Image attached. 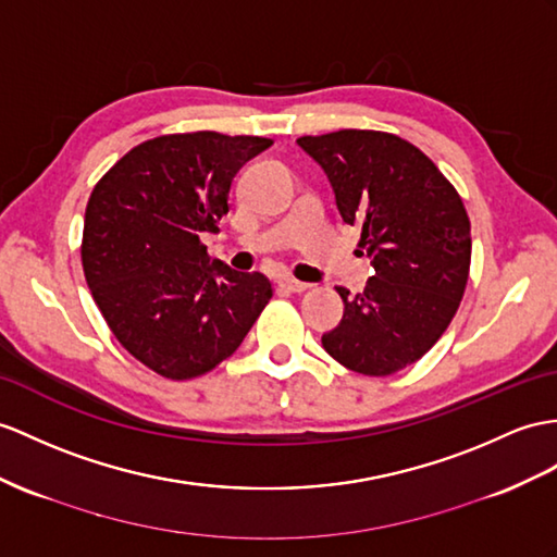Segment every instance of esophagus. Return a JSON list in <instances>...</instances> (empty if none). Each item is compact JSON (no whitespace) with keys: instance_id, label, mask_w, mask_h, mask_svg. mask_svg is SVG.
<instances>
[{"instance_id":"1","label":"esophagus","mask_w":557,"mask_h":557,"mask_svg":"<svg viewBox=\"0 0 557 557\" xmlns=\"http://www.w3.org/2000/svg\"><path fill=\"white\" fill-rule=\"evenodd\" d=\"M278 286H281L283 290H290V293H302V290L309 288V283L297 281V278H293V276H281V278H278Z\"/></svg>"}]
</instances>
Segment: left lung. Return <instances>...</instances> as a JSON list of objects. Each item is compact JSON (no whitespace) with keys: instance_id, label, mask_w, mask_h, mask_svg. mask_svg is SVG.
Instances as JSON below:
<instances>
[{"instance_id":"8db88e82","label":"left lung","mask_w":557,"mask_h":557,"mask_svg":"<svg viewBox=\"0 0 557 557\" xmlns=\"http://www.w3.org/2000/svg\"><path fill=\"white\" fill-rule=\"evenodd\" d=\"M297 146L329 176L343 222L361 228L359 246L375 269L359 295L337 286L345 314L323 333V349L355 373H397L440 341L466 293L472 240L463 200L395 134L341 129Z\"/></svg>"}]
</instances>
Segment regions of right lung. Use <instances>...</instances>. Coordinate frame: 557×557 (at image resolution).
Segmentation results:
<instances>
[{
    "mask_svg": "<svg viewBox=\"0 0 557 557\" xmlns=\"http://www.w3.org/2000/svg\"><path fill=\"white\" fill-rule=\"evenodd\" d=\"M274 144L216 132L134 146L94 186L85 212L87 286L134 359L188 381L232 357L271 300L260 271L210 260L238 170Z\"/></svg>",
    "mask_w": 557,
    "mask_h": 557,
    "instance_id": "add662e5",
    "label": "right lung"
}]
</instances>
